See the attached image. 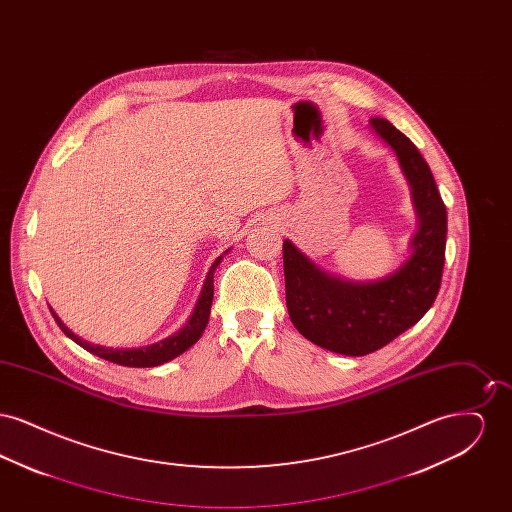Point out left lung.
Instances as JSON below:
<instances>
[{"instance_id":"left-lung-1","label":"left lung","mask_w":512,"mask_h":512,"mask_svg":"<svg viewBox=\"0 0 512 512\" xmlns=\"http://www.w3.org/2000/svg\"><path fill=\"white\" fill-rule=\"evenodd\" d=\"M370 124L397 153L413 186L420 219L413 257L380 282L351 284L324 274L292 242L282 245L293 326L320 347L351 357L378 351L424 317L438 297L445 263L447 209L428 163L390 121L372 117Z\"/></svg>"}]
</instances>
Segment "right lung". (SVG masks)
Wrapping results in <instances>:
<instances>
[{"mask_svg":"<svg viewBox=\"0 0 512 512\" xmlns=\"http://www.w3.org/2000/svg\"><path fill=\"white\" fill-rule=\"evenodd\" d=\"M222 261V255L217 257V261L213 263V267L207 274L203 292L199 295V301L195 305L194 315L188 320V324L184 328H180L176 334H172L165 340L157 341L153 345L147 347H138V349H111V347H101L88 343L86 340H80L78 336H74L73 332L57 318V315L51 311V315L55 318V322L59 324V328L65 332V336H69L74 343H78L80 347H84L86 351H90L92 355H98L105 361H111L115 365L132 366V368H149V366H159L167 361H172L174 357L182 355L186 349H190L195 341L201 338L207 322H209V313H211V303H213V290H215V270Z\"/></svg>","mask_w":512,"mask_h":512,"instance_id":"right-lung-1","label":"right lung"}]
</instances>
